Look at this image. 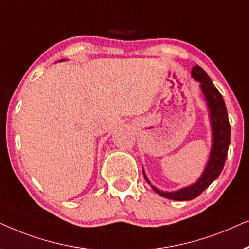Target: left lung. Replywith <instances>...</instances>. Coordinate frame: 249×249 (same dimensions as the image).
I'll list each match as a JSON object with an SVG mask.
<instances>
[{"label":"left lung","mask_w":249,"mask_h":249,"mask_svg":"<svg viewBox=\"0 0 249 249\" xmlns=\"http://www.w3.org/2000/svg\"><path fill=\"white\" fill-rule=\"evenodd\" d=\"M191 76L194 79L200 82L201 91L205 95L208 110H210V118L212 125V150L208 163L196 183L189 185L183 189L173 192H164L158 190L149 182L147 175H143L145 181L150 184V187L157 192L158 195L167 199L172 200H191L199 196L205 189L210 185L214 180H216L218 175L223 170L225 159L228 156V149L230 144V123H229L228 111L225 107L223 97L212 83L210 76L199 66L196 65L191 71Z\"/></svg>","instance_id":"1"}]
</instances>
